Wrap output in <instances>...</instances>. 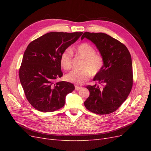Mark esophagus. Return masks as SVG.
Segmentation results:
<instances>
[{
    "mask_svg": "<svg viewBox=\"0 0 151 151\" xmlns=\"http://www.w3.org/2000/svg\"><path fill=\"white\" fill-rule=\"evenodd\" d=\"M82 88V87L81 86H77V85H76L75 86V89H76V90H79V89H81Z\"/></svg>",
    "mask_w": 151,
    "mask_h": 151,
    "instance_id": "esophagus-1",
    "label": "esophagus"
}]
</instances>
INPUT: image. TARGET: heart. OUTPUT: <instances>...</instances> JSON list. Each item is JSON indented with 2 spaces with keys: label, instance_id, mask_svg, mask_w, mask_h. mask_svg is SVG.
Returning <instances> with one entry per match:
<instances>
[{
  "label": "heart",
  "instance_id": "b5f03b06",
  "mask_svg": "<svg viewBox=\"0 0 151 151\" xmlns=\"http://www.w3.org/2000/svg\"><path fill=\"white\" fill-rule=\"evenodd\" d=\"M77 56L84 59L82 65L83 70H73L65 76V79L70 83L81 84L88 81L91 76H96L101 71L104 66V60L101 56L96 54L94 48L88 43L80 44L76 48ZM72 60V52L70 48H67L60 55V64L63 69L70 68Z\"/></svg>",
  "mask_w": 151,
  "mask_h": 151
}]
</instances>
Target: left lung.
<instances>
[{
	"instance_id": "1",
	"label": "left lung",
	"mask_w": 151,
	"mask_h": 151,
	"mask_svg": "<svg viewBox=\"0 0 151 151\" xmlns=\"http://www.w3.org/2000/svg\"><path fill=\"white\" fill-rule=\"evenodd\" d=\"M92 42L104 60L101 71L93 80L104 85L88 86L89 96L85 107L90 111L106 115L115 111L127 99L133 85V72L130 53L125 45L103 33L85 32L81 36Z\"/></svg>"
}]
</instances>
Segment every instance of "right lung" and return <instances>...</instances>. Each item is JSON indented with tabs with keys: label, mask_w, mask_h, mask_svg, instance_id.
<instances>
[{
	"label": "right lung",
	"mask_w": 151,
	"mask_h": 151,
	"mask_svg": "<svg viewBox=\"0 0 151 151\" xmlns=\"http://www.w3.org/2000/svg\"><path fill=\"white\" fill-rule=\"evenodd\" d=\"M83 33L50 32L27 47L19 68V79L27 99L37 110L52 112L62 108L66 96L74 90L72 83H55V81L63 76L62 53Z\"/></svg>",
	"instance_id": "1"
}]
</instances>
